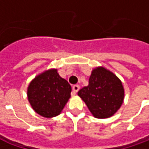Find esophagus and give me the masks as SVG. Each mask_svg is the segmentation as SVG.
I'll return each mask as SVG.
<instances>
[{"instance_id": "obj_1", "label": "esophagus", "mask_w": 149, "mask_h": 149, "mask_svg": "<svg viewBox=\"0 0 149 149\" xmlns=\"http://www.w3.org/2000/svg\"><path fill=\"white\" fill-rule=\"evenodd\" d=\"M79 89H80V86H79L78 84H74V85L72 86V96H74L75 94L77 93Z\"/></svg>"}]
</instances>
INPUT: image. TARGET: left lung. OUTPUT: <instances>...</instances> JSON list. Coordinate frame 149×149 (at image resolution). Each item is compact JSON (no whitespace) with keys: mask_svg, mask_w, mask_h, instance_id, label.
<instances>
[{"mask_svg":"<svg viewBox=\"0 0 149 149\" xmlns=\"http://www.w3.org/2000/svg\"><path fill=\"white\" fill-rule=\"evenodd\" d=\"M124 95L121 81L103 67L93 70L88 85L78 92V96L97 118H108L113 115L121 106Z\"/></svg>","mask_w":149,"mask_h":149,"instance_id":"left-lung-1","label":"left lung"}]
</instances>
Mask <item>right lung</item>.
I'll list each match as a JSON object with an SVG mask.
<instances>
[{"label":"right lung","instance_id":"add662e5","mask_svg":"<svg viewBox=\"0 0 149 149\" xmlns=\"http://www.w3.org/2000/svg\"><path fill=\"white\" fill-rule=\"evenodd\" d=\"M71 85L51 69L35 77L28 88V99L34 111L44 117L59 115L71 97Z\"/></svg>","mask_w":149,"mask_h":149}]
</instances>
